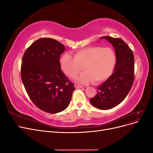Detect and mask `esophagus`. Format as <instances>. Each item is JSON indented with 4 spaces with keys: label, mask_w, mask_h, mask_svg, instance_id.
<instances>
[{
    "label": "esophagus",
    "mask_w": 153,
    "mask_h": 153,
    "mask_svg": "<svg viewBox=\"0 0 153 153\" xmlns=\"http://www.w3.org/2000/svg\"><path fill=\"white\" fill-rule=\"evenodd\" d=\"M75 87L76 88H82V87H84V86L80 85H78V84H75Z\"/></svg>",
    "instance_id": "esophagus-1"
}]
</instances>
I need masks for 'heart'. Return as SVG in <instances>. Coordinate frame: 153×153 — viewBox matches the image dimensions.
Here are the masks:
<instances>
[{"instance_id":"b5f03b06","label":"heart","mask_w":153,"mask_h":153,"mask_svg":"<svg viewBox=\"0 0 153 153\" xmlns=\"http://www.w3.org/2000/svg\"><path fill=\"white\" fill-rule=\"evenodd\" d=\"M73 56L68 53L62 54L60 66L65 75L71 78L84 68L85 72L76 79L82 84L105 81L112 75L116 63V55L109 47H89L76 51Z\"/></svg>"}]
</instances>
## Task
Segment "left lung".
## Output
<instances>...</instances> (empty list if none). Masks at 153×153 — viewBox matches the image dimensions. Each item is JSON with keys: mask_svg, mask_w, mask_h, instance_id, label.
I'll use <instances>...</instances> for the list:
<instances>
[{"mask_svg": "<svg viewBox=\"0 0 153 153\" xmlns=\"http://www.w3.org/2000/svg\"><path fill=\"white\" fill-rule=\"evenodd\" d=\"M112 45L116 55L114 73L101 85L97 94L90 100L94 107L101 110L111 109L121 103L128 94L134 81V56L128 45L120 38L103 36Z\"/></svg>", "mask_w": 153, "mask_h": 153, "instance_id": "8db88e82", "label": "left lung"}]
</instances>
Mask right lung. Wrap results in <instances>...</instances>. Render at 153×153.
I'll list each match as a JSON object with an SVG mask.
<instances>
[{
  "instance_id": "add662e5",
  "label": "right lung",
  "mask_w": 153,
  "mask_h": 153,
  "mask_svg": "<svg viewBox=\"0 0 153 153\" xmlns=\"http://www.w3.org/2000/svg\"><path fill=\"white\" fill-rule=\"evenodd\" d=\"M64 45L51 38H40L22 58L21 77L30 99L41 110L56 114L65 110L75 89L61 69Z\"/></svg>"
}]
</instances>
